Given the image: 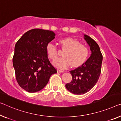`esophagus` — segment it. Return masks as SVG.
I'll list each match as a JSON object with an SVG mask.
<instances>
[{"instance_id": "obj_1", "label": "esophagus", "mask_w": 121, "mask_h": 121, "mask_svg": "<svg viewBox=\"0 0 121 121\" xmlns=\"http://www.w3.org/2000/svg\"><path fill=\"white\" fill-rule=\"evenodd\" d=\"M57 72H63V71H64V70H60V69H57Z\"/></svg>"}]
</instances>
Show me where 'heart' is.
I'll use <instances>...</instances> for the list:
<instances>
[{
  "label": "heart",
  "mask_w": 121,
  "mask_h": 121,
  "mask_svg": "<svg viewBox=\"0 0 121 121\" xmlns=\"http://www.w3.org/2000/svg\"><path fill=\"white\" fill-rule=\"evenodd\" d=\"M63 50V57L56 60L53 64L58 68L64 69L70 64L72 66H77L86 60L89 54V49L86 45L80 43L77 39L67 38L59 40ZM46 52L52 60H55L58 57V51L56 45L49 43L46 45Z\"/></svg>",
  "instance_id": "1"
}]
</instances>
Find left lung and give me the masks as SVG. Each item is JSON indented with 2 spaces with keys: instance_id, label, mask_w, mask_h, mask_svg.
<instances>
[{
  "instance_id": "left-lung-1",
  "label": "left lung",
  "mask_w": 121,
  "mask_h": 121,
  "mask_svg": "<svg viewBox=\"0 0 121 121\" xmlns=\"http://www.w3.org/2000/svg\"><path fill=\"white\" fill-rule=\"evenodd\" d=\"M84 36L91 54L81 66L70 71L72 81L65 85L66 88L75 95L84 94L90 90L97 82L101 72L103 56L99 46L90 37Z\"/></svg>"
}]
</instances>
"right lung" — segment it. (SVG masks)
Returning <instances> with one entry per match:
<instances>
[{
  "label": "right lung",
  "instance_id": "right-lung-1",
  "mask_svg": "<svg viewBox=\"0 0 121 121\" xmlns=\"http://www.w3.org/2000/svg\"><path fill=\"white\" fill-rule=\"evenodd\" d=\"M53 31L35 29L22 36L14 48L13 65L19 86L29 92L43 89L57 72L48 57L46 45L55 37Z\"/></svg>",
  "mask_w": 121,
  "mask_h": 121
}]
</instances>
